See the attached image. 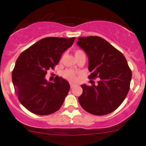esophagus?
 Listing matches in <instances>:
<instances>
[{
  "label": "esophagus",
  "mask_w": 146,
  "mask_h": 146,
  "mask_svg": "<svg viewBox=\"0 0 146 146\" xmlns=\"http://www.w3.org/2000/svg\"><path fill=\"white\" fill-rule=\"evenodd\" d=\"M70 88H73V86H74V85H73V83H70Z\"/></svg>",
  "instance_id": "obj_1"
}]
</instances>
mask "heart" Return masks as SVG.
<instances>
[{"instance_id": "obj_1", "label": "heart", "mask_w": 146, "mask_h": 146, "mask_svg": "<svg viewBox=\"0 0 146 146\" xmlns=\"http://www.w3.org/2000/svg\"><path fill=\"white\" fill-rule=\"evenodd\" d=\"M80 54H85V52L82 50H77L75 51V55L76 57L78 55ZM63 77L65 78L66 79L70 81H76V73L72 69H66L62 73Z\"/></svg>"}]
</instances>
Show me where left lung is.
<instances>
[{"label":"left lung","instance_id":"left-lung-1","mask_svg":"<svg viewBox=\"0 0 146 146\" xmlns=\"http://www.w3.org/2000/svg\"><path fill=\"white\" fill-rule=\"evenodd\" d=\"M78 45L89 59L90 79L99 78L98 85H82L78 98L84 110L95 115H104L122 104L130 88L131 70L119 50L99 36L78 38Z\"/></svg>","mask_w":146,"mask_h":146}]
</instances>
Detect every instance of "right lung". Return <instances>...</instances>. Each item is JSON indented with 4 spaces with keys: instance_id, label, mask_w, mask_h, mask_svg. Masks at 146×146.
Segmentation results:
<instances>
[{
    "instance_id": "1",
    "label": "right lung",
    "mask_w": 146,
    "mask_h": 146,
    "mask_svg": "<svg viewBox=\"0 0 146 146\" xmlns=\"http://www.w3.org/2000/svg\"><path fill=\"white\" fill-rule=\"evenodd\" d=\"M75 39V37L42 38L17 58L12 70V83L19 102L30 112L47 115L61 107L70 85L58 76L53 82H47L45 75L48 70H54Z\"/></svg>"
}]
</instances>
